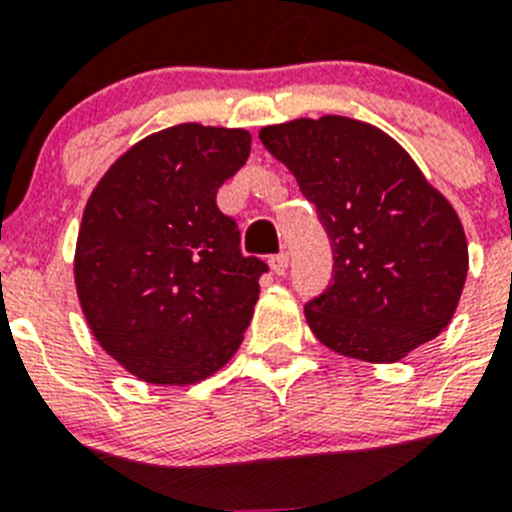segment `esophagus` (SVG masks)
Masks as SVG:
<instances>
[{"label":"esophagus","mask_w":512,"mask_h":512,"mask_svg":"<svg viewBox=\"0 0 512 512\" xmlns=\"http://www.w3.org/2000/svg\"><path fill=\"white\" fill-rule=\"evenodd\" d=\"M269 266H271V271H274V274H279V277H282L284 271H287V266H289V253H277V256H271L269 259Z\"/></svg>","instance_id":"1"}]
</instances>
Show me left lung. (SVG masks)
Instances as JSON below:
<instances>
[{
    "mask_svg": "<svg viewBox=\"0 0 512 512\" xmlns=\"http://www.w3.org/2000/svg\"><path fill=\"white\" fill-rule=\"evenodd\" d=\"M315 205L333 248V284L305 305L323 346L395 364L454 318L467 235L451 202L384 130L341 115L261 128Z\"/></svg>",
    "mask_w": 512,
    "mask_h": 512,
    "instance_id": "1",
    "label": "left lung"
}]
</instances>
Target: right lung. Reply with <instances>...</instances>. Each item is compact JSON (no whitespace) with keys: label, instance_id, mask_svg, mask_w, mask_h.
I'll return each instance as SVG.
<instances>
[{"label":"right lung","instance_id":"right-lung-1","mask_svg":"<svg viewBox=\"0 0 512 512\" xmlns=\"http://www.w3.org/2000/svg\"><path fill=\"white\" fill-rule=\"evenodd\" d=\"M251 133L184 122L122 153L84 207L76 295L99 346L151 384H194L238 351L266 264L241 253L217 189Z\"/></svg>","mask_w":512,"mask_h":512}]
</instances>
